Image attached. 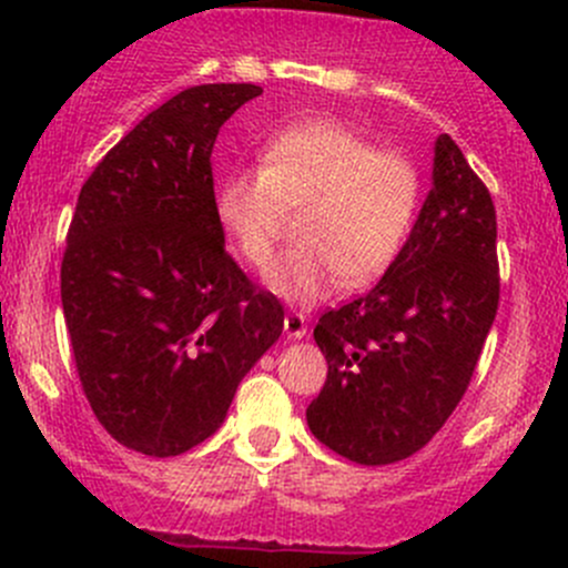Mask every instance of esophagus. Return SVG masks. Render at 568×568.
Wrapping results in <instances>:
<instances>
[{"mask_svg":"<svg viewBox=\"0 0 568 568\" xmlns=\"http://www.w3.org/2000/svg\"><path fill=\"white\" fill-rule=\"evenodd\" d=\"M285 335L288 337H305L307 335V318H305V313H300V311H288L285 313Z\"/></svg>","mask_w":568,"mask_h":568,"instance_id":"esophagus-1","label":"esophagus"}]
</instances>
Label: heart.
Segmentation results:
<instances>
[{
	"label": "heart",
	"instance_id": "obj_1",
	"mask_svg": "<svg viewBox=\"0 0 568 568\" xmlns=\"http://www.w3.org/2000/svg\"><path fill=\"white\" fill-rule=\"evenodd\" d=\"M423 200L420 168L343 120L285 125L263 142L261 168H239L216 189V216L239 255L266 268L288 209H305L296 239L268 272V288L313 305L337 285L379 280L404 250Z\"/></svg>",
	"mask_w": 568,
	"mask_h": 568
}]
</instances>
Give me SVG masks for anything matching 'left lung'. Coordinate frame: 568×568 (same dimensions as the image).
Returning <instances> with one entry per match:
<instances>
[{
    "label": "left lung",
    "mask_w": 568,
    "mask_h": 568,
    "mask_svg": "<svg viewBox=\"0 0 568 568\" xmlns=\"http://www.w3.org/2000/svg\"><path fill=\"white\" fill-rule=\"evenodd\" d=\"M500 302L497 214L448 134L404 250L368 294L321 313L326 382L307 406L318 443L357 464H393L445 426Z\"/></svg>",
    "instance_id": "1"
}]
</instances>
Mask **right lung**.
<instances>
[{
    "label": "right lung",
    "instance_id": "add662e5",
    "mask_svg": "<svg viewBox=\"0 0 568 568\" xmlns=\"http://www.w3.org/2000/svg\"><path fill=\"white\" fill-rule=\"evenodd\" d=\"M257 84H197L142 118L79 192L62 313L90 409L125 448L186 454L283 332V305L225 250L211 151Z\"/></svg>",
    "mask_w": 568,
    "mask_h": 568
}]
</instances>
